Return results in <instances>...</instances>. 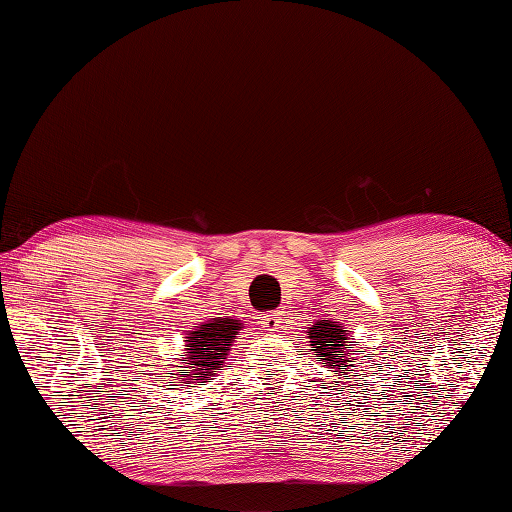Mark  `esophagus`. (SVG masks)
<instances>
[{"instance_id": "34e87169", "label": "esophagus", "mask_w": 512, "mask_h": 512, "mask_svg": "<svg viewBox=\"0 0 512 512\" xmlns=\"http://www.w3.org/2000/svg\"><path fill=\"white\" fill-rule=\"evenodd\" d=\"M282 313H285V311L265 313L263 315V322H260V326H263V331H267V333H282V326H285V317H282Z\"/></svg>"}]
</instances>
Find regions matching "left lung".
<instances>
[{"instance_id": "left-lung-1", "label": "left lung", "mask_w": 512, "mask_h": 512, "mask_svg": "<svg viewBox=\"0 0 512 512\" xmlns=\"http://www.w3.org/2000/svg\"><path fill=\"white\" fill-rule=\"evenodd\" d=\"M309 339H311V350L317 355V361H324L326 366H331L337 377L344 374H350L348 368H355L352 363V355H359L357 342H350L352 331H346V328L339 322L331 320H317L309 328ZM355 377H359L355 370Z\"/></svg>"}]
</instances>
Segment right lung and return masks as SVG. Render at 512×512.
Here are the masks:
<instances>
[{"label": "right lung", "mask_w": 512, "mask_h": 512, "mask_svg": "<svg viewBox=\"0 0 512 512\" xmlns=\"http://www.w3.org/2000/svg\"><path fill=\"white\" fill-rule=\"evenodd\" d=\"M241 328V320H232V317H212V320L192 328L186 337V355L179 357L181 366H177L190 370L184 379L186 383H192L190 388L208 383L210 377L223 368L227 352Z\"/></svg>", "instance_id": "obj_1"}]
</instances>
